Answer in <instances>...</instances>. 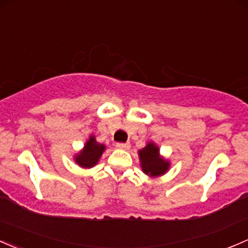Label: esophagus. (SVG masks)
<instances>
[{
    "mask_svg": "<svg viewBox=\"0 0 248 248\" xmlns=\"http://www.w3.org/2000/svg\"><path fill=\"white\" fill-rule=\"evenodd\" d=\"M116 147L120 148V150H129V147H131V144L129 142H117L116 144Z\"/></svg>",
    "mask_w": 248,
    "mask_h": 248,
    "instance_id": "esophagus-1",
    "label": "esophagus"
}]
</instances>
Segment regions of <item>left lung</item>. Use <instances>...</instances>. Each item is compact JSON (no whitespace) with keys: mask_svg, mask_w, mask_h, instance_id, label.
<instances>
[{"mask_svg":"<svg viewBox=\"0 0 248 248\" xmlns=\"http://www.w3.org/2000/svg\"><path fill=\"white\" fill-rule=\"evenodd\" d=\"M140 159V166L145 174L151 178L160 177L170 170V161L160 155L158 145L150 141L141 150L138 151Z\"/></svg>","mask_w":248,"mask_h":248,"instance_id":"obj_1","label":"left lung"}]
</instances>
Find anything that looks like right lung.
I'll return each mask as SVG.
<instances>
[{"instance_id": "add662e5", "label": "right lung", "mask_w": 248, "mask_h": 248, "mask_svg": "<svg viewBox=\"0 0 248 248\" xmlns=\"http://www.w3.org/2000/svg\"><path fill=\"white\" fill-rule=\"evenodd\" d=\"M104 151H106V145L96 141L95 135L91 134L82 150L75 155L74 160L82 169H91L97 165Z\"/></svg>"}]
</instances>
